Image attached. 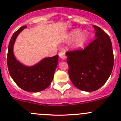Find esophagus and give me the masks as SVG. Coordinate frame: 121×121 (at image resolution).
<instances>
[{"instance_id": "34e87169", "label": "esophagus", "mask_w": 121, "mask_h": 121, "mask_svg": "<svg viewBox=\"0 0 121 121\" xmlns=\"http://www.w3.org/2000/svg\"><path fill=\"white\" fill-rule=\"evenodd\" d=\"M59 57L62 59H65V54L64 51H60L59 53Z\"/></svg>"}]
</instances>
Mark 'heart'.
Instances as JSON below:
<instances>
[{"label":"heart","mask_w":121,"mask_h":121,"mask_svg":"<svg viewBox=\"0 0 121 121\" xmlns=\"http://www.w3.org/2000/svg\"><path fill=\"white\" fill-rule=\"evenodd\" d=\"M89 39V35L86 32L81 33L79 29H74L67 36V40L75 39L73 46L75 48H82L84 46Z\"/></svg>","instance_id":"b5f03b06"}]
</instances>
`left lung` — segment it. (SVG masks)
<instances>
[{"mask_svg": "<svg viewBox=\"0 0 121 121\" xmlns=\"http://www.w3.org/2000/svg\"><path fill=\"white\" fill-rule=\"evenodd\" d=\"M95 39L83 49L66 52L69 74L73 84L87 92L97 90L108 79L113 66V53L109 36L99 27Z\"/></svg>", "mask_w": 121, "mask_h": 121, "instance_id": "obj_1", "label": "left lung"}]
</instances>
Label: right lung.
I'll return each instance as SVG.
<instances>
[{"instance_id":"1","label":"right lung","mask_w":121,"mask_h":121,"mask_svg":"<svg viewBox=\"0 0 121 121\" xmlns=\"http://www.w3.org/2000/svg\"><path fill=\"white\" fill-rule=\"evenodd\" d=\"M24 26L13 33L8 46L7 64L10 76L21 89L31 92H40L51 85L58 63V55L44 58L33 66H26L17 61L14 56L13 47Z\"/></svg>"}]
</instances>
